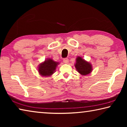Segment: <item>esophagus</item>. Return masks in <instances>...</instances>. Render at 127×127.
<instances>
[{"label":"esophagus","mask_w":127,"mask_h":127,"mask_svg":"<svg viewBox=\"0 0 127 127\" xmlns=\"http://www.w3.org/2000/svg\"><path fill=\"white\" fill-rule=\"evenodd\" d=\"M68 62H69V60H68V58H64V59H63L64 63L67 64V63H68Z\"/></svg>","instance_id":"1"}]
</instances>
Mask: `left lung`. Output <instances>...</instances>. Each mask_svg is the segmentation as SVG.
<instances>
[{
    "label": "left lung",
    "instance_id": "1",
    "mask_svg": "<svg viewBox=\"0 0 127 127\" xmlns=\"http://www.w3.org/2000/svg\"><path fill=\"white\" fill-rule=\"evenodd\" d=\"M75 67L79 73L84 76L90 73L92 70L91 64L80 57L77 58Z\"/></svg>",
    "mask_w": 127,
    "mask_h": 127
}]
</instances>
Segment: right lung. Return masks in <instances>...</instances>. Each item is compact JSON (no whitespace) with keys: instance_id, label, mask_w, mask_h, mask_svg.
<instances>
[{"instance_id":"add662e5","label":"right lung","mask_w":127,"mask_h":127,"mask_svg":"<svg viewBox=\"0 0 127 127\" xmlns=\"http://www.w3.org/2000/svg\"><path fill=\"white\" fill-rule=\"evenodd\" d=\"M59 64L51 59H47L38 66V72L42 76H50L54 73L56 67Z\"/></svg>"}]
</instances>
